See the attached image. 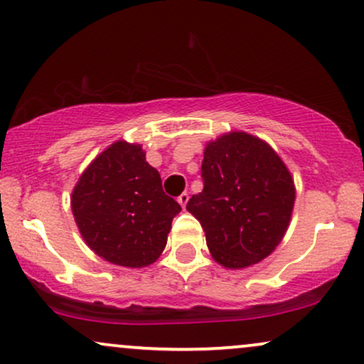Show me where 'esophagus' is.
Wrapping results in <instances>:
<instances>
[{"label": "esophagus", "instance_id": "34e87169", "mask_svg": "<svg viewBox=\"0 0 364 364\" xmlns=\"http://www.w3.org/2000/svg\"><path fill=\"white\" fill-rule=\"evenodd\" d=\"M188 198H190V196H188V193H181L178 196V203L179 205H181L183 208L186 207V203H188Z\"/></svg>", "mask_w": 364, "mask_h": 364}]
</instances>
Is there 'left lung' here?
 <instances>
[{
	"mask_svg": "<svg viewBox=\"0 0 364 364\" xmlns=\"http://www.w3.org/2000/svg\"><path fill=\"white\" fill-rule=\"evenodd\" d=\"M203 190L186 210L202 224L208 252L225 269L262 262L289 228L296 188L279 154L258 136L229 132L207 141Z\"/></svg>",
	"mask_w": 364,
	"mask_h": 364,
	"instance_id": "1",
	"label": "left lung"
}]
</instances>
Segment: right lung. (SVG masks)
I'll return each mask as SVG.
<instances>
[{
  "label": "right lung",
  "mask_w": 364,
  "mask_h": 364,
  "mask_svg": "<svg viewBox=\"0 0 364 364\" xmlns=\"http://www.w3.org/2000/svg\"><path fill=\"white\" fill-rule=\"evenodd\" d=\"M72 212L83 241L102 260L144 269L164 252L181 205L162 191L141 145L118 140L78 178Z\"/></svg>",
  "instance_id": "right-lung-1"
}]
</instances>
